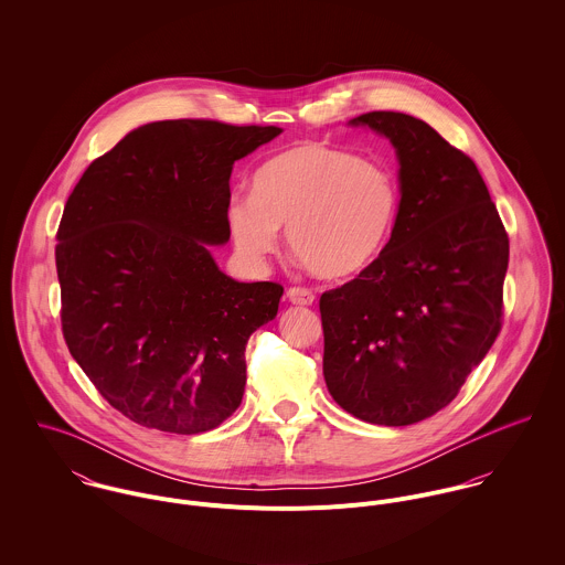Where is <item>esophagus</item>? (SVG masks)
<instances>
[{"label": "esophagus", "instance_id": "obj_1", "mask_svg": "<svg viewBox=\"0 0 565 565\" xmlns=\"http://www.w3.org/2000/svg\"><path fill=\"white\" fill-rule=\"evenodd\" d=\"M287 300H289L291 305H298V307H309V305H313L316 296H313V291H309V289H305V287H291V289L287 291Z\"/></svg>", "mask_w": 565, "mask_h": 565}]
</instances>
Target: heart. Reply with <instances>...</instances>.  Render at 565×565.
Wrapping results in <instances>:
<instances>
[{"label":"heart","instance_id":"1","mask_svg":"<svg viewBox=\"0 0 565 565\" xmlns=\"http://www.w3.org/2000/svg\"><path fill=\"white\" fill-rule=\"evenodd\" d=\"M401 211L396 175L381 162L320 141L296 143L252 175V198L235 195L226 220L252 263L265 260L278 228L291 254L320 278H345L370 267L392 239Z\"/></svg>","mask_w":565,"mask_h":565}]
</instances>
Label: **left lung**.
<instances>
[{
	"mask_svg": "<svg viewBox=\"0 0 565 565\" xmlns=\"http://www.w3.org/2000/svg\"><path fill=\"white\" fill-rule=\"evenodd\" d=\"M396 150L401 211L387 247L320 298L323 379L354 417L408 426L452 403L500 332L509 237L483 175L426 121L350 119Z\"/></svg>",
	"mask_w": 565,
	"mask_h": 565,
	"instance_id": "obj_1",
	"label": "left lung"
}]
</instances>
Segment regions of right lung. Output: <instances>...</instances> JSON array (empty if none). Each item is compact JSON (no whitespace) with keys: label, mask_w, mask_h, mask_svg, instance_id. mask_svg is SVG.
Wrapping results in <instances>:
<instances>
[{"label":"right lung","mask_w":565,"mask_h":565,"mask_svg":"<svg viewBox=\"0 0 565 565\" xmlns=\"http://www.w3.org/2000/svg\"><path fill=\"white\" fill-rule=\"evenodd\" d=\"M276 126L169 119L95 159L58 226L63 334L97 392L128 419L175 435L220 426L242 404L249 334L282 287L226 276L233 164Z\"/></svg>","instance_id":"obj_1"}]
</instances>
